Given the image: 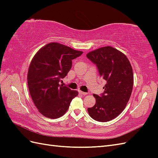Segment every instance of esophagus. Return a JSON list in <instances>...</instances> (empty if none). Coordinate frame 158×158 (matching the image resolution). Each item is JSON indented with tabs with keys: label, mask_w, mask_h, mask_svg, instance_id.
Wrapping results in <instances>:
<instances>
[{
	"label": "esophagus",
	"mask_w": 158,
	"mask_h": 158,
	"mask_svg": "<svg viewBox=\"0 0 158 158\" xmlns=\"http://www.w3.org/2000/svg\"><path fill=\"white\" fill-rule=\"evenodd\" d=\"M79 93H80L81 95H86L88 94V93H86V92H82V91H79Z\"/></svg>",
	"instance_id": "obj_1"
}]
</instances>
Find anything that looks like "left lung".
Instances as JSON below:
<instances>
[{
    "instance_id": "obj_1",
    "label": "left lung",
    "mask_w": 158,
    "mask_h": 158,
    "mask_svg": "<svg viewBox=\"0 0 158 158\" xmlns=\"http://www.w3.org/2000/svg\"><path fill=\"white\" fill-rule=\"evenodd\" d=\"M86 56L106 81L104 92L100 95H93L95 104L88 108V113L97 121H111L125 109L131 95L134 81L131 64L123 52L110 46L89 52Z\"/></svg>"
}]
</instances>
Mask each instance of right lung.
Here are the masks:
<instances>
[{"label":"right lung","mask_w":158,"mask_h":158,"mask_svg":"<svg viewBox=\"0 0 158 158\" xmlns=\"http://www.w3.org/2000/svg\"><path fill=\"white\" fill-rule=\"evenodd\" d=\"M82 53L58 43H51L33 58L27 73L28 89L33 103L44 116L62 117L78 95L77 91L59 83L70 70L72 60Z\"/></svg>","instance_id":"1"}]
</instances>
